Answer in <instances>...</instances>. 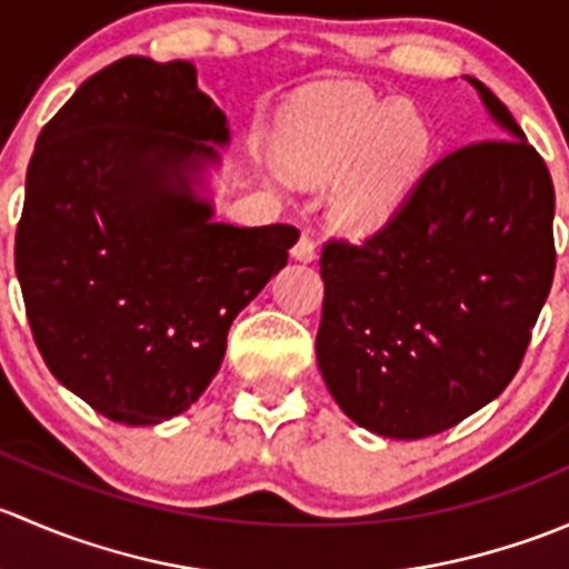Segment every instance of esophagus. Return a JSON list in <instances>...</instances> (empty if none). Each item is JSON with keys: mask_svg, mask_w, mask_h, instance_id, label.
<instances>
[{"mask_svg": "<svg viewBox=\"0 0 569 569\" xmlns=\"http://www.w3.org/2000/svg\"><path fill=\"white\" fill-rule=\"evenodd\" d=\"M291 256L300 258V261H313V258H317V239L306 231L300 239H297L295 248H291Z\"/></svg>", "mask_w": 569, "mask_h": 569, "instance_id": "obj_1", "label": "esophagus"}]
</instances>
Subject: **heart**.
I'll return each mask as SVG.
<instances>
[{
  "mask_svg": "<svg viewBox=\"0 0 569 569\" xmlns=\"http://www.w3.org/2000/svg\"><path fill=\"white\" fill-rule=\"evenodd\" d=\"M427 157V131L407 109L355 101L291 126L286 164L306 181H327L350 168L332 194V211L347 228L380 226L405 198Z\"/></svg>",
  "mask_w": 569,
  "mask_h": 569,
  "instance_id": "b5f03b06",
  "label": "heart"
}]
</instances>
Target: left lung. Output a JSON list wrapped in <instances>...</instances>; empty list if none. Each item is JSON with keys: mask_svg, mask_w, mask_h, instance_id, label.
Returning a JSON list of instances; mask_svg holds the SVG:
<instances>
[{"mask_svg": "<svg viewBox=\"0 0 569 569\" xmlns=\"http://www.w3.org/2000/svg\"><path fill=\"white\" fill-rule=\"evenodd\" d=\"M509 137L455 148L360 242L321 248L317 360L355 423L396 440L457 427L518 375L556 269L553 181L509 109Z\"/></svg>", "mask_w": 569, "mask_h": 569, "instance_id": "obj_1", "label": "left lung"}]
</instances>
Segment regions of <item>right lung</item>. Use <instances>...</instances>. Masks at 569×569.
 <instances>
[{
	"instance_id": "right-lung-1",
	"label": "right lung",
	"mask_w": 569,
	"mask_h": 569,
	"mask_svg": "<svg viewBox=\"0 0 569 569\" xmlns=\"http://www.w3.org/2000/svg\"><path fill=\"white\" fill-rule=\"evenodd\" d=\"M228 142L187 60L123 57L43 126L27 168L16 274L51 375L109 421L198 401L237 313L289 261L295 226L211 220L189 173Z\"/></svg>"
}]
</instances>
